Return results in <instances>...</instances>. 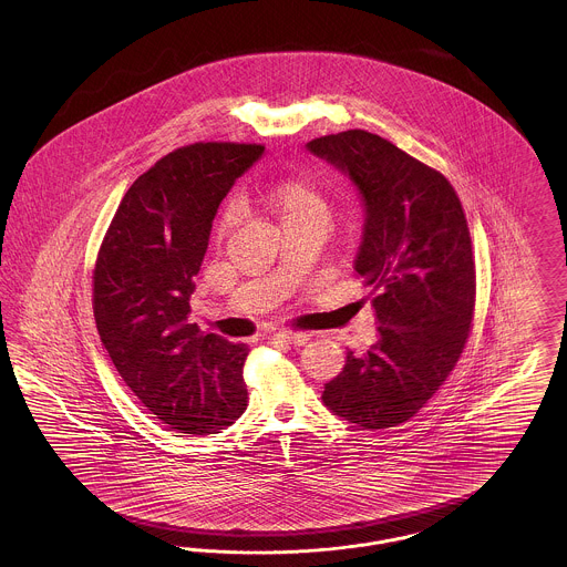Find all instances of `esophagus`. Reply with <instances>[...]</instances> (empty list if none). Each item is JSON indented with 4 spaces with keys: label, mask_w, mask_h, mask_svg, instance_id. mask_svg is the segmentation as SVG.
<instances>
[{
    "label": "esophagus",
    "mask_w": 567,
    "mask_h": 567,
    "mask_svg": "<svg viewBox=\"0 0 567 567\" xmlns=\"http://www.w3.org/2000/svg\"><path fill=\"white\" fill-rule=\"evenodd\" d=\"M274 342H280V344H289V347H301L310 340V333L306 331H276L271 336Z\"/></svg>",
    "instance_id": "obj_1"
}]
</instances>
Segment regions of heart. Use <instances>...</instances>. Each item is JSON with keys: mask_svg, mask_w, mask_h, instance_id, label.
Masks as SVG:
<instances>
[{"mask_svg": "<svg viewBox=\"0 0 567 567\" xmlns=\"http://www.w3.org/2000/svg\"><path fill=\"white\" fill-rule=\"evenodd\" d=\"M259 208L278 220L280 227L296 223H324L329 218V206L323 193L303 178H287L266 185L255 195ZM234 225V210L227 208L218 223L216 236H225Z\"/></svg>", "mask_w": 567, "mask_h": 567, "instance_id": "b5f03b06", "label": "heart"}]
</instances>
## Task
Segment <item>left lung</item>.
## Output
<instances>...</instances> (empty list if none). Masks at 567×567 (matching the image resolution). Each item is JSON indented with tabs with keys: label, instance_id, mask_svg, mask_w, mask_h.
Listing matches in <instances>:
<instances>
[{
	"label": "left lung",
	"instance_id": "left-lung-1",
	"mask_svg": "<svg viewBox=\"0 0 567 567\" xmlns=\"http://www.w3.org/2000/svg\"><path fill=\"white\" fill-rule=\"evenodd\" d=\"M306 148L359 190L365 220L352 268L377 291V342L347 352L321 400L361 430L398 427L432 400L465 347L476 296L467 220L440 172L380 135L351 130Z\"/></svg>",
	"mask_w": 567,
	"mask_h": 567
}]
</instances>
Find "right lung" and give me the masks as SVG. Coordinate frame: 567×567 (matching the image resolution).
<instances>
[{"label":"right lung","mask_w":567,"mask_h":567,"mask_svg":"<svg viewBox=\"0 0 567 567\" xmlns=\"http://www.w3.org/2000/svg\"><path fill=\"white\" fill-rule=\"evenodd\" d=\"M264 151L197 142L165 155L125 193L97 255L100 338L135 398L172 432L218 433L248 405V349L189 323V299L216 210Z\"/></svg>","instance_id":"obj_1"}]
</instances>
